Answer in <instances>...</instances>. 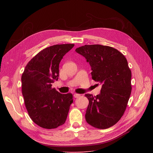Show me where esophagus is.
<instances>
[{"label": "esophagus", "mask_w": 153, "mask_h": 153, "mask_svg": "<svg viewBox=\"0 0 153 153\" xmlns=\"http://www.w3.org/2000/svg\"><path fill=\"white\" fill-rule=\"evenodd\" d=\"M80 95L79 94H74V98H77V97H80Z\"/></svg>", "instance_id": "34e87169"}]
</instances>
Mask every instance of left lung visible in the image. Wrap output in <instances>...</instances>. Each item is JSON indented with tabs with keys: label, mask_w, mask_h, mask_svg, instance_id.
I'll return each mask as SVG.
<instances>
[{
	"label": "left lung",
	"mask_w": 153,
	"mask_h": 153,
	"mask_svg": "<svg viewBox=\"0 0 153 153\" xmlns=\"http://www.w3.org/2000/svg\"><path fill=\"white\" fill-rule=\"evenodd\" d=\"M76 52L90 63L92 79L102 85L99 94L85 95L89 100L86 121L97 128H110L123 116L131 93L127 60L117 50L101 45H85Z\"/></svg>",
	"instance_id": "left-lung-1"
}]
</instances>
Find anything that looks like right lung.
<instances>
[{
  "label": "right lung",
  "mask_w": 153,
  "mask_h": 153,
  "mask_svg": "<svg viewBox=\"0 0 153 153\" xmlns=\"http://www.w3.org/2000/svg\"><path fill=\"white\" fill-rule=\"evenodd\" d=\"M74 44L51 46L40 51L27 65L22 76V91L32 120L39 126L54 129L65 123L71 104V93L61 94L52 83L59 76V63Z\"/></svg>",
  "instance_id": "obj_1"
}]
</instances>
